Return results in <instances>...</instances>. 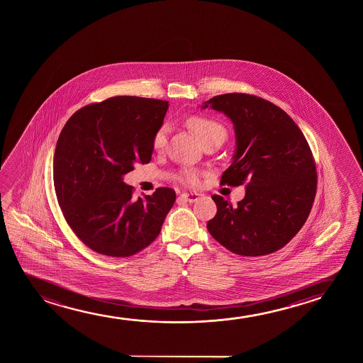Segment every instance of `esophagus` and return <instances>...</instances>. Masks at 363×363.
<instances>
[{
    "label": "esophagus",
    "mask_w": 363,
    "mask_h": 363,
    "mask_svg": "<svg viewBox=\"0 0 363 363\" xmlns=\"http://www.w3.org/2000/svg\"><path fill=\"white\" fill-rule=\"evenodd\" d=\"M199 196L201 194H196V192H184V194H181V199H184L186 202L192 203V202H196L199 199Z\"/></svg>",
    "instance_id": "1"
}]
</instances>
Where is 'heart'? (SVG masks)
Wrapping results in <instances>:
<instances>
[{
  "label": "heart",
  "instance_id": "heart-1",
  "mask_svg": "<svg viewBox=\"0 0 363 363\" xmlns=\"http://www.w3.org/2000/svg\"><path fill=\"white\" fill-rule=\"evenodd\" d=\"M187 123H189V128L194 130L199 139L202 140L203 144L206 141L213 139V138H219V136L225 139V135H227L225 128L216 120L209 119L202 115H194L189 118ZM167 133H169V130L164 125L160 126L159 129L156 130L154 138H152V147L155 150L164 149V145L167 143ZM182 179L187 184H196L199 182V174L194 169H186L182 172Z\"/></svg>",
  "mask_w": 363,
  "mask_h": 363
}]
</instances>
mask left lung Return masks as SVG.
Listing matches in <instances>:
<instances>
[{"instance_id": "1", "label": "left lung", "mask_w": 363, "mask_h": 363, "mask_svg": "<svg viewBox=\"0 0 363 363\" xmlns=\"http://www.w3.org/2000/svg\"><path fill=\"white\" fill-rule=\"evenodd\" d=\"M208 105L232 120L237 138L220 184H245V197L232 206L213 194L217 214L207 229L234 254L274 253L296 235L313 208L318 174L308 141L281 108L257 95H217L202 108Z\"/></svg>"}]
</instances>
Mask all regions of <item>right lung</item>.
Returning <instances> with one entry per match:
<instances>
[{"instance_id": "right-lung-1", "label": "right lung", "mask_w": 363, "mask_h": 363, "mask_svg": "<svg viewBox=\"0 0 363 363\" xmlns=\"http://www.w3.org/2000/svg\"><path fill=\"white\" fill-rule=\"evenodd\" d=\"M169 101L113 96L77 110L55 146L53 181L62 213L75 235L96 253L126 258L157 238L176 192L160 187L133 199L123 176L149 164L152 138Z\"/></svg>"}]
</instances>
